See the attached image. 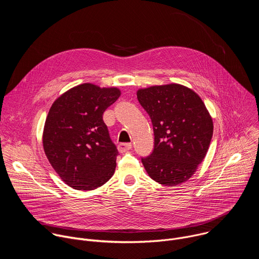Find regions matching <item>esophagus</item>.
Listing matches in <instances>:
<instances>
[{"instance_id": "esophagus-1", "label": "esophagus", "mask_w": 259, "mask_h": 259, "mask_svg": "<svg viewBox=\"0 0 259 259\" xmlns=\"http://www.w3.org/2000/svg\"><path fill=\"white\" fill-rule=\"evenodd\" d=\"M131 147H132L131 143H119L118 150L120 153H126L129 150H131Z\"/></svg>"}]
</instances>
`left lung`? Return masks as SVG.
Segmentation results:
<instances>
[{"instance_id":"obj_1","label":"left lung","mask_w":259,"mask_h":259,"mask_svg":"<svg viewBox=\"0 0 259 259\" xmlns=\"http://www.w3.org/2000/svg\"><path fill=\"white\" fill-rule=\"evenodd\" d=\"M137 99L150 115L155 149L141 162L156 182L176 187L188 181L208 152L213 121L201 97L176 83L137 90Z\"/></svg>"}]
</instances>
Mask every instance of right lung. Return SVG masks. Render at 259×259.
Wrapping results in <instances>:
<instances>
[{
  "label": "right lung",
  "mask_w": 259,
  "mask_h": 259,
  "mask_svg": "<svg viewBox=\"0 0 259 259\" xmlns=\"http://www.w3.org/2000/svg\"><path fill=\"white\" fill-rule=\"evenodd\" d=\"M120 95L117 87L84 83L65 91L51 105L43 147L52 168L68 187L93 191L114 175L118 150L102 115Z\"/></svg>",
  "instance_id": "obj_1"
}]
</instances>
